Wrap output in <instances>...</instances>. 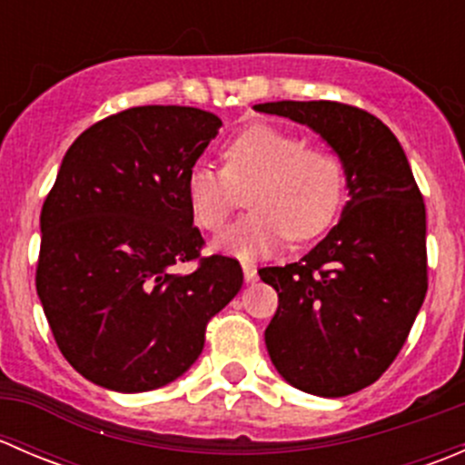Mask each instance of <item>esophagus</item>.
Returning <instances> with one entry per match:
<instances>
[{"label": "esophagus", "mask_w": 465, "mask_h": 465, "mask_svg": "<svg viewBox=\"0 0 465 465\" xmlns=\"http://www.w3.org/2000/svg\"><path fill=\"white\" fill-rule=\"evenodd\" d=\"M242 276H245V283H254V281L259 279L256 267L252 265V262H242Z\"/></svg>", "instance_id": "esophagus-1"}]
</instances>
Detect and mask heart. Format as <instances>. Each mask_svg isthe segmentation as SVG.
<instances>
[{
    "label": "heart",
    "mask_w": 465,
    "mask_h": 465,
    "mask_svg": "<svg viewBox=\"0 0 465 465\" xmlns=\"http://www.w3.org/2000/svg\"><path fill=\"white\" fill-rule=\"evenodd\" d=\"M223 171L198 163L186 175L193 220L218 232L247 192L250 213L215 238L213 247L241 261L281 250L285 238L306 241L331 224L344 195V166L328 148L267 124L241 130L220 148Z\"/></svg>",
    "instance_id": "1"
}]
</instances>
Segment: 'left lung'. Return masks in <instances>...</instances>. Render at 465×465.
<instances>
[{"instance_id": "left-lung-1", "label": "left lung", "mask_w": 465, "mask_h": 465, "mask_svg": "<svg viewBox=\"0 0 465 465\" xmlns=\"http://www.w3.org/2000/svg\"><path fill=\"white\" fill-rule=\"evenodd\" d=\"M254 110L308 125L344 166L340 223L302 261L259 274L279 294L265 346L281 378L312 396H349L387 371L423 306V195L402 145L369 112L332 101Z\"/></svg>"}]
</instances>
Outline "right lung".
Wrapping results in <instances>:
<instances>
[{
  "label": "right lung",
  "instance_id": "right-lung-1",
  "mask_svg": "<svg viewBox=\"0 0 465 465\" xmlns=\"http://www.w3.org/2000/svg\"><path fill=\"white\" fill-rule=\"evenodd\" d=\"M223 121L182 105L130 107L69 145L40 213L35 288L67 362L98 387L153 391L184 376L206 323L242 285L238 261L200 256L186 175Z\"/></svg>",
  "mask_w": 465,
  "mask_h": 465
}]
</instances>
